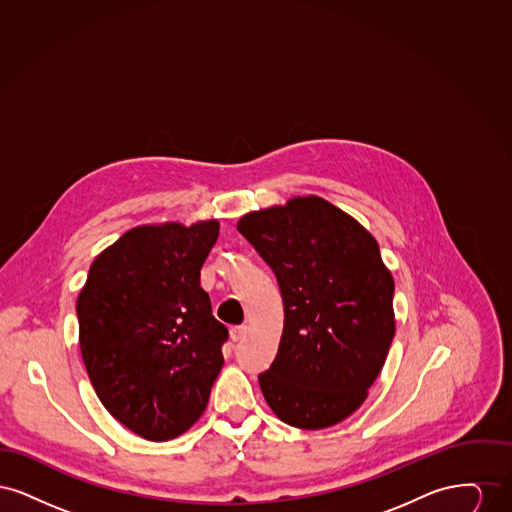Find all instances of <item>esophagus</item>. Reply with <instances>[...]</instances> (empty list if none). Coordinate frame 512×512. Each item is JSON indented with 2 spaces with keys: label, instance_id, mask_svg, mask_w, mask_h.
<instances>
[{
  "label": "esophagus",
  "instance_id": "esophagus-1",
  "mask_svg": "<svg viewBox=\"0 0 512 512\" xmlns=\"http://www.w3.org/2000/svg\"><path fill=\"white\" fill-rule=\"evenodd\" d=\"M247 336V326H234L230 328V340L242 341Z\"/></svg>",
  "mask_w": 512,
  "mask_h": 512
}]
</instances>
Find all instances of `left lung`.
I'll return each mask as SVG.
<instances>
[{
    "instance_id": "1",
    "label": "left lung",
    "mask_w": 512,
    "mask_h": 512,
    "mask_svg": "<svg viewBox=\"0 0 512 512\" xmlns=\"http://www.w3.org/2000/svg\"><path fill=\"white\" fill-rule=\"evenodd\" d=\"M238 232L284 301L276 359L259 374L268 407L303 430L338 424L365 403L395 336V284L378 242L318 195L247 213Z\"/></svg>"
}]
</instances>
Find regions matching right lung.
Instances as JSON below:
<instances>
[{
    "label": "right lung",
    "mask_w": 512,
    "mask_h": 512,
    "mask_svg": "<svg viewBox=\"0 0 512 512\" xmlns=\"http://www.w3.org/2000/svg\"><path fill=\"white\" fill-rule=\"evenodd\" d=\"M219 228L215 219L136 226L99 253L78 293L90 382L140 438L167 441L192 428L224 365L228 330L199 284Z\"/></svg>",
    "instance_id": "1"
}]
</instances>
